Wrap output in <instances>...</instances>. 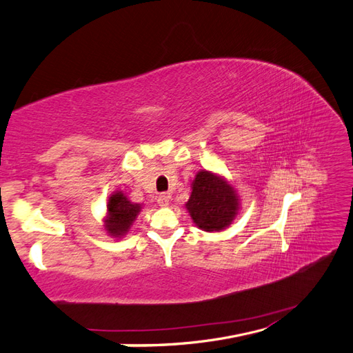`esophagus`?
<instances>
[{
	"label": "esophagus",
	"mask_w": 353,
	"mask_h": 353,
	"mask_svg": "<svg viewBox=\"0 0 353 353\" xmlns=\"http://www.w3.org/2000/svg\"><path fill=\"white\" fill-rule=\"evenodd\" d=\"M158 204H159L161 207H167V205L170 204V195H168V194H161V195L158 196Z\"/></svg>",
	"instance_id": "1"
}]
</instances>
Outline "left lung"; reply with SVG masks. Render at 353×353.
Masks as SVG:
<instances>
[{"instance_id": "8db88e82", "label": "left lung", "mask_w": 353, "mask_h": 353, "mask_svg": "<svg viewBox=\"0 0 353 353\" xmlns=\"http://www.w3.org/2000/svg\"><path fill=\"white\" fill-rule=\"evenodd\" d=\"M185 205L198 228L216 232L230 227L239 213L240 200L236 189L222 176L201 170L194 179Z\"/></svg>"}]
</instances>
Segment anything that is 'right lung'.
Returning <instances> with one entry per match:
<instances>
[{
	"label": "right lung",
	"mask_w": 353,
	"mask_h": 353,
	"mask_svg": "<svg viewBox=\"0 0 353 353\" xmlns=\"http://www.w3.org/2000/svg\"><path fill=\"white\" fill-rule=\"evenodd\" d=\"M141 212V205L131 203L122 191H116L108 196L107 216L104 221L105 231L113 237L125 236L132 222Z\"/></svg>",
	"instance_id": "1"
}]
</instances>
